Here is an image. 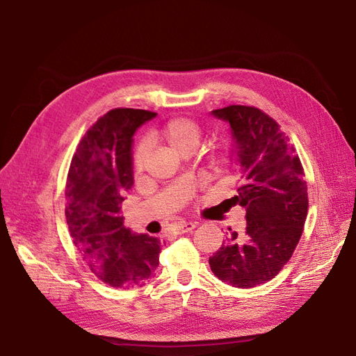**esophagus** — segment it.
<instances>
[{
	"label": "esophagus",
	"mask_w": 356,
	"mask_h": 356,
	"mask_svg": "<svg viewBox=\"0 0 356 356\" xmlns=\"http://www.w3.org/2000/svg\"><path fill=\"white\" fill-rule=\"evenodd\" d=\"M196 228V223L195 222H181L178 225H175V231L177 234H186V232H192Z\"/></svg>",
	"instance_id": "obj_1"
}]
</instances>
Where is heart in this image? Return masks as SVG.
<instances>
[{
  "instance_id": "obj_1",
  "label": "heart",
  "mask_w": 356,
  "mask_h": 356,
  "mask_svg": "<svg viewBox=\"0 0 356 356\" xmlns=\"http://www.w3.org/2000/svg\"><path fill=\"white\" fill-rule=\"evenodd\" d=\"M201 127H199L195 120L186 118L170 119L159 131L161 140L166 143L173 152H177L179 155H183L188 151L195 152V149L199 146V142H201ZM148 154V142L143 140L137 145L133 155V166L136 170H140L145 166Z\"/></svg>"
}]
</instances>
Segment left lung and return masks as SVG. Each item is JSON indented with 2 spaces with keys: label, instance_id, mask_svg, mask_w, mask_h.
<instances>
[{
  "label": "left lung",
  "instance_id": "8db88e82",
  "mask_svg": "<svg viewBox=\"0 0 356 356\" xmlns=\"http://www.w3.org/2000/svg\"><path fill=\"white\" fill-rule=\"evenodd\" d=\"M211 115L229 127V160L241 173L234 201L245 208L246 229L229 228L208 263L220 281L250 289L273 280L296 249L308 213L307 183L296 151L266 113L229 106Z\"/></svg>",
  "mask_w": 356,
  "mask_h": 356
}]
</instances>
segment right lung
<instances>
[{
  "label": "right lung",
  "instance_id": "obj_1",
  "mask_svg": "<svg viewBox=\"0 0 356 356\" xmlns=\"http://www.w3.org/2000/svg\"><path fill=\"white\" fill-rule=\"evenodd\" d=\"M157 113L115 108L81 138L66 181V222L78 252L111 287H142L159 267L161 241L124 225L120 205L134 184L133 136Z\"/></svg>",
  "mask_w": 356,
  "mask_h": 356
}]
</instances>
